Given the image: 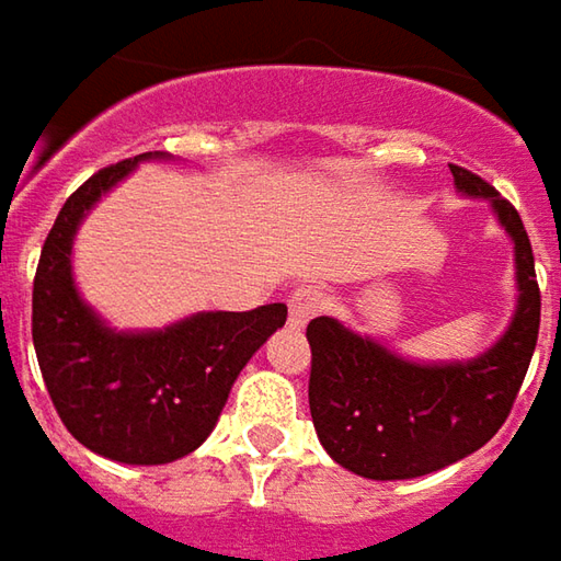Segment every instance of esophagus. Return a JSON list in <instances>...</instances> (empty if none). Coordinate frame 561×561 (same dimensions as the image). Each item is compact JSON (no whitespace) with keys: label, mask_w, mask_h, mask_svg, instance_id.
<instances>
[{"label":"esophagus","mask_w":561,"mask_h":561,"mask_svg":"<svg viewBox=\"0 0 561 561\" xmlns=\"http://www.w3.org/2000/svg\"><path fill=\"white\" fill-rule=\"evenodd\" d=\"M324 306V293L318 287H296L287 299V309H290V328H306L314 314L321 312Z\"/></svg>","instance_id":"34e87169"}]
</instances>
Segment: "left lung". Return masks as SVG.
Returning a JSON list of instances; mask_svg holds the SVG:
<instances>
[{"label":"left lung","instance_id":"left-lung-1","mask_svg":"<svg viewBox=\"0 0 561 561\" xmlns=\"http://www.w3.org/2000/svg\"><path fill=\"white\" fill-rule=\"evenodd\" d=\"M456 190L486 199L515 243L518 306L506 334L468 362H412L336 318H312L309 409L318 440L346 471L409 481L481 449L508 419L540 331V287L515 205L478 174L449 164Z\"/></svg>","mask_w":561,"mask_h":561}]
</instances>
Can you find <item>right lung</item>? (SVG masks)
<instances>
[{
	"mask_svg": "<svg viewBox=\"0 0 561 561\" xmlns=\"http://www.w3.org/2000/svg\"><path fill=\"white\" fill-rule=\"evenodd\" d=\"M149 159L102 168L61 205L33 277V346L58 419L87 449L124 465L190 456L211 434L255 350L287 321V306L196 312L162 331H115L75 287L71 247L87 211Z\"/></svg>",
	"mask_w": 561,
	"mask_h": 561,
	"instance_id": "right-lung-1",
	"label": "right lung"
}]
</instances>
